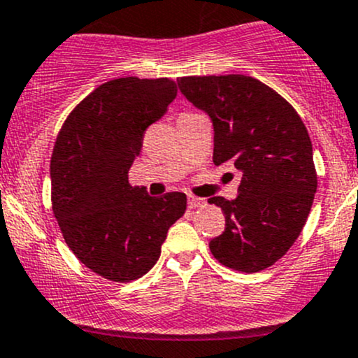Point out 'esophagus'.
<instances>
[{
  "mask_svg": "<svg viewBox=\"0 0 358 358\" xmlns=\"http://www.w3.org/2000/svg\"><path fill=\"white\" fill-rule=\"evenodd\" d=\"M206 201L201 199V197H196V196H190L189 197V208L190 209H196V208H201V206H204Z\"/></svg>",
  "mask_w": 358,
  "mask_h": 358,
  "instance_id": "obj_1",
  "label": "esophagus"
}]
</instances>
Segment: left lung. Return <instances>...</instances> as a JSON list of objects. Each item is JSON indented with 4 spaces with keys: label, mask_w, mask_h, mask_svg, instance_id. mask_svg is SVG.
<instances>
[{
    "label": "left lung",
    "mask_w": 358,
    "mask_h": 358,
    "mask_svg": "<svg viewBox=\"0 0 358 358\" xmlns=\"http://www.w3.org/2000/svg\"><path fill=\"white\" fill-rule=\"evenodd\" d=\"M178 88L211 117L213 162L243 175L236 199H209L225 215V232L209 249L239 272L268 268L298 239L315 197L308 131L286 99L251 76H189Z\"/></svg>",
    "instance_id": "obj_1"
}]
</instances>
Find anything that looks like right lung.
Wrapping results in <instances>:
<instances>
[{
  "label": "right lung",
  "instance_id": "obj_1",
  "mask_svg": "<svg viewBox=\"0 0 358 358\" xmlns=\"http://www.w3.org/2000/svg\"><path fill=\"white\" fill-rule=\"evenodd\" d=\"M176 96L168 78L103 83L69 114L53 147V215L67 246L92 272L114 282L145 275L161 256L187 196L150 197L129 185L143 133Z\"/></svg>",
  "mask_w": 358,
  "mask_h": 358
}]
</instances>
